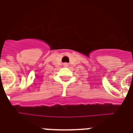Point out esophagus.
<instances>
[{
	"label": "esophagus",
	"instance_id": "esophagus-1",
	"mask_svg": "<svg viewBox=\"0 0 133 133\" xmlns=\"http://www.w3.org/2000/svg\"><path fill=\"white\" fill-rule=\"evenodd\" d=\"M64 65H68V64H67V63H65Z\"/></svg>",
	"mask_w": 133,
	"mask_h": 133
}]
</instances>
